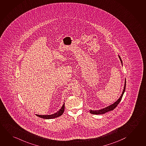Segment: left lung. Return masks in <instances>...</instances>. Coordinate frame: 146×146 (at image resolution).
Here are the masks:
<instances>
[{"mask_svg": "<svg viewBox=\"0 0 146 146\" xmlns=\"http://www.w3.org/2000/svg\"><path fill=\"white\" fill-rule=\"evenodd\" d=\"M119 58L120 60V62H121L122 65V61L119 56ZM125 86H126V79H125V86H124V88H123V90L122 91V94H121V95L120 96V98L115 102H114V104H112L109 106H107V107L105 108L99 110H95V111H94V110H90V113L92 114H95V115L105 114L106 112L111 111L113 110L114 109H115V108L117 106V105L118 104H119L120 102L121 99H122V96L123 95V94L125 93Z\"/></svg>", "mask_w": 146, "mask_h": 146, "instance_id": "obj_1", "label": "left lung"}]
</instances>
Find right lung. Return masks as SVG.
<instances>
[{"instance_id": "add662e5", "label": "right lung", "mask_w": 146, "mask_h": 146, "mask_svg": "<svg viewBox=\"0 0 146 146\" xmlns=\"http://www.w3.org/2000/svg\"><path fill=\"white\" fill-rule=\"evenodd\" d=\"M64 109H65V106H64V103L63 105L61 107V108L60 109V110L54 114H52V115H37V114H35V115L39 117L42 118H44V119H53V118H55L61 116L64 113Z\"/></svg>"}]
</instances>
